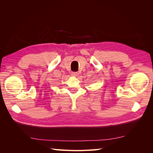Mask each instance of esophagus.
Here are the masks:
<instances>
[{
	"mask_svg": "<svg viewBox=\"0 0 153 153\" xmlns=\"http://www.w3.org/2000/svg\"><path fill=\"white\" fill-rule=\"evenodd\" d=\"M78 72H75V71H73V72H71V75H73V76H78Z\"/></svg>",
	"mask_w": 153,
	"mask_h": 153,
	"instance_id": "esophagus-1",
	"label": "esophagus"
}]
</instances>
